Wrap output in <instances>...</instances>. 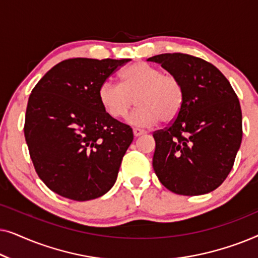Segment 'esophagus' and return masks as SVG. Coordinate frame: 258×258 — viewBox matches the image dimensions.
Listing matches in <instances>:
<instances>
[{
	"mask_svg": "<svg viewBox=\"0 0 258 258\" xmlns=\"http://www.w3.org/2000/svg\"><path fill=\"white\" fill-rule=\"evenodd\" d=\"M133 133H134V136H135V137H139L141 135H143V134H146V132H144V130H141L139 128H134L133 129Z\"/></svg>",
	"mask_w": 258,
	"mask_h": 258,
	"instance_id": "obj_1",
	"label": "esophagus"
}]
</instances>
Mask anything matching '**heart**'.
Returning <instances> with one entry per match:
<instances>
[{"instance_id":"b5f03b06","label":"heart","mask_w":258,"mask_h":258,"mask_svg":"<svg viewBox=\"0 0 258 258\" xmlns=\"http://www.w3.org/2000/svg\"><path fill=\"white\" fill-rule=\"evenodd\" d=\"M97 96L103 111L114 119L124 117L136 102L139 107L128 122L147 128L160 121L170 123L177 117L184 102V89L174 74L139 62L119 74V86L102 83Z\"/></svg>"}]
</instances>
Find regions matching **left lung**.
Returning <instances> with one entry per match:
<instances>
[{"label":"left lung","mask_w":258,"mask_h":258,"mask_svg":"<svg viewBox=\"0 0 258 258\" xmlns=\"http://www.w3.org/2000/svg\"><path fill=\"white\" fill-rule=\"evenodd\" d=\"M148 61L177 76L184 89L179 115L153 135L155 174L178 195L213 191L231 171L242 142L237 95L223 74L202 58L174 52Z\"/></svg>","instance_id":"obj_1"}]
</instances>
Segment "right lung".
<instances>
[{
	"instance_id": "add662e5",
	"label": "right lung",
	"mask_w": 258,
	"mask_h": 258,
	"mask_svg": "<svg viewBox=\"0 0 258 258\" xmlns=\"http://www.w3.org/2000/svg\"><path fill=\"white\" fill-rule=\"evenodd\" d=\"M129 61L66 59L31 91L24 122L30 158L44 184L66 199L94 200L115 184L134 134L105 114L97 94Z\"/></svg>"
}]
</instances>
